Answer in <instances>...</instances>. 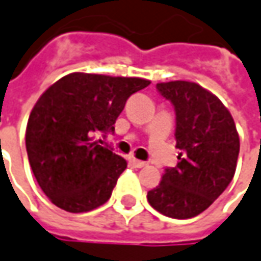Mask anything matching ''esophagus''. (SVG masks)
Here are the masks:
<instances>
[{
    "mask_svg": "<svg viewBox=\"0 0 261 261\" xmlns=\"http://www.w3.org/2000/svg\"><path fill=\"white\" fill-rule=\"evenodd\" d=\"M130 164H132L135 168L146 167V162H143V161H139V159H135V158H130Z\"/></svg>",
    "mask_w": 261,
    "mask_h": 261,
    "instance_id": "34e87169",
    "label": "esophagus"
}]
</instances>
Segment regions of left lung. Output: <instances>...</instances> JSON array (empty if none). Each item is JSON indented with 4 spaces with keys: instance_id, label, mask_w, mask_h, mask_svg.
Wrapping results in <instances>:
<instances>
[{
    "instance_id": "left-lung-1",
    "label": "left lung",
    "mask_w": 261,
    "mask_h": 261,
    "mask_svg": "<svg viewBox=\"0 0 261 261\" xmlns=\"http://www.w3.org/2000/svg\"><path fill=\"white\" fill-rule=\"evenodd\" d=\"M158 92L174 105L175 168H167L156 188L148 192L152 207L178 220L205 211L231 182L240 139L231 113L221 100L192 82L158 83Z\"/></svg>"
}]
</instances>
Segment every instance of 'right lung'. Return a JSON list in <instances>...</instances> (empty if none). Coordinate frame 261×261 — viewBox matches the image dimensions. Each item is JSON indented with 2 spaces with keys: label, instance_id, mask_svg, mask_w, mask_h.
<instances>
[{
  "label": "right lung",
  "instance_id": "1",
  "mask_svg": "<svg viewBox=\"0 0 261 261\" xmlns=\"http://www.w3.org/2000/svg\"><path fill=\"white\" fill-rule=\"evenodd\" d=\"M149 85L139 77L71 73L40 96L25 148L37 182L54 205L86 213L109 200L127 164L94 135L113 134L129 96Z\"/></svg>",
  "mask_w": 261,
  "mask_h": 261
}]
</instances>
